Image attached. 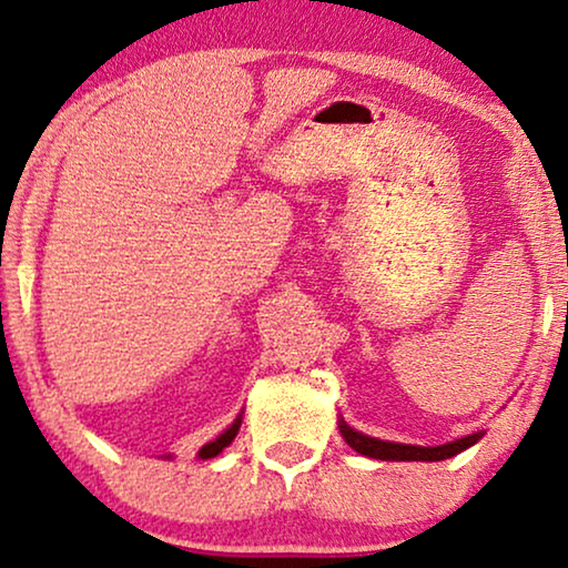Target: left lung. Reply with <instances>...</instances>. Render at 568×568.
I'll return each instance as SVG.
<instances>
[{
    "label": "left lung",
    "instance_id": "left-lung-1",
    "mask_svg": "<svg viewBox=\"0 0 568 568\" xmlns=\"http://www.w3.org/2000/svg\"><path fill=\"white\" fill-rule=\"evenodd\" d=\"M339 433L345 437V443L357 450L361 455H367V458H378V460H445L453 458L466 450V447L476 445L481 440L484 433H474L460 437V440L445 443V445H435V447H422V445H404V443H388V440H378V437H367L363 433H357L347 425L345 419H339Z\"/></svg>",
    "mask_w": 568,
    "mask_h": 568
}]
</instances>
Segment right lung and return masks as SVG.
Masks as SVG:
<instances>
[{"instance_id": "add662e5", "label": "right lung", "mask_w": 568, "mask_h": 568, "mask_svg": "<svg viewBox=\"0 0 568 568\" xmlns=\"http://www.w3.org/2000/svg\"><path fill=\"white\" fill-rule=\"evenodd\" d=\"M239 427H242V414H239V417L234 419V425H231L229 429H223V433L215 437L213 443H207V445H203L201 447V453H197V458H203V460H207V458H215V455H219L223 447H229L231 445V440H234L236 437V433H239Z\"/></svg>"}]
</instances>
